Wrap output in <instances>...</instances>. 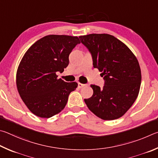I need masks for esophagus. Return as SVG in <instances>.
Listing matches in <instances>:
<instances>
[{
  "label": "esophagus",
  "instance_id": "esophagus-1",
  "mask_svg": "<svg viewBox=\"0 0 158 158\" xmlns=\"http://www.w3.org/2000/svg\"><path fill=\"white\" fill-rule=\"evenodd\" d=\"M77 86H78V88H82V87H85V84H82V83H81V82H78V85H77Z\"/></svg>",
  "mask_w": 158,
  "mask_h": 158
}]
</instances>
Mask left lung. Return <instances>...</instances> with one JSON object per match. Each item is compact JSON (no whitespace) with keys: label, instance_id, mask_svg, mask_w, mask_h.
<instances>
[{"label":"left lung","instance_id":"8db88e82","mask_svg":"<svg viewBox=\"0 0 158 158\" xmlns=\"http://www.w3.org/2000/svg\"><path fill=\"white\" fill-rule=\"evenodd\" d=\"M91 52L93 65L102 72L103 88L91 85L94 93L85 99L91 111L103 120H114L130 109L139 94L142 74L138 60L122 41L108 34L79 37Z\"/></svg>","mask_w":158,"mask_h":158}]
</instances>
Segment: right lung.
Here are the masks:
<instances>
[{
    "label": "right lung",
    "instance_id": "1",
    "mask_svg": "<svg viewBox=\"0 0 158 158\" xmlns=\"http://www.w3.org/2000/svg\"><path fill=\"white\" fill-rule=\"evenodd\" d=\"M80 43L77 37L50 35L36 41L24 54L16 72V87L35 115L50 118L64 108L77 83L57 79L56 73H62L69 65V54Z\"/></svg>",
    "mask_w": 158,
    "mask_h": 158
}]
</instances>
